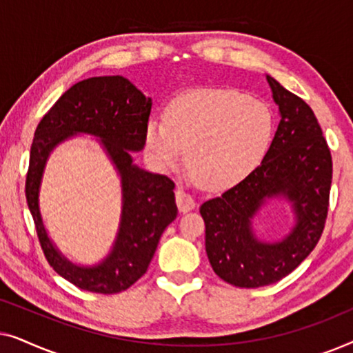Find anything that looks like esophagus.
<instances>
[{"label":"esophagus","mask_w":353,"mask_h":353,"mask_svg":"<svg viewBox=\"0 0 353 353\" xmlns=\"http://www.w3.org/2000/svg\"><path fill=\"white\" fill-rule=\"evenodd\" d=\"M175 197H176V204L180 212H190L196 207V202L192 199V196L190 192H186L183 188H176L175 191Z\"/></svg>","instance_id":"obj_1"}]
</instances>
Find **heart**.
<instances>
[{
  "mask_svg": "<svg viewBox=\"0 0 353 353\" xmlns=\"http://www.w3.org/2000/svg\"><path fill=\"white\" fill-rule=\"evenodd\" d=\"M267 104L234 90H192L170 101L163 122L151 119L144 144L152 162L167 170L180 163L183 149L197 178L225 188L249 175L273 138Z\"/></svg>",
  "mask_w": 353,
  "mask_h": 353,
  "instance_id": "obj_1",
  "label": "heart"
}]
</instances>
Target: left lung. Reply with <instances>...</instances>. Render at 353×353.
<instances>
[{
    "instance_id": "obj_1",
    "label": "left lung",
    "mask_w": 353,
    "mask_h": 353,
    "mask_svg": "<svg viewBox=\"0 0 353 353\" xmlns=\"http://www.w3.org/2000/svg\"><path fill=\"white\" fill-rule=\"evenodd\" d=\"M281 120L260 165L223 194L204 202L205 252L214 272L236 288H262L294 272L315 249L325 230L332 159L308 105L267 75ZM292 201L296 225L278 243L254 238L250 219L264 201Z\"/></svg>"
}]
</instances>
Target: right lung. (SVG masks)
I'll return each mask as SVG.
<instances>
[{"label":"right lung","instance_id":"obj_1","mask_svg":"<svg viewBox=\"0 0 353 353\" xmlns=\"http://www.w3.org/2000/svg\"><path fill=\"white\" fill-rule=\"evenodd\" d=\"M152 101L120 75L93 77L70 86L43 115L30 148L26 197L43 254L57 274L96 294H119L148 272L163 230L176 219L175 183L133 163L130 151L144 148ZM74 132L101 142L123 178V216L111 254L94 268H79L61 256L42 226L37 192L47 156Z\"/></svg>","mask_w":353,"mask_h":353}]
</instances>
